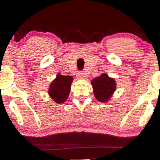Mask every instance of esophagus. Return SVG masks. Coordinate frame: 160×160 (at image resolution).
<instances>
[{
	"instance_id": "34e87169",
	"label": "esophagus",
	"mask_w": 160,
	"mask_h": 160,
	"mask_svg": "<svg viewBox=\"0 0 160 160\" xmlns=\"http://www.w3.org/2000/svg\"><path fill=\"white\" fill-rule=\"evenodd\" d=\"M78 79H85L86 78V74L82 73V72H80V73L78 74Z\"/></svg>"
}]
</instances>
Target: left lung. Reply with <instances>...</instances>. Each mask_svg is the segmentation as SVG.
<instances>
[{"label":"left lung","mask_w":160,"mask_h":160,"mask_svg":"<svg viewBox=\"0 0 160 160\" xmlns=\"http://www.w3.org/2000/svg\"><path fill=\"white\" fill-rule=\"evenodd\" d=\"M93 93L98 101L107 102L110 99L116 89L115 79L110 78L106 73H102L91 80Z\"/></svg>","instance_id":"left-lung-1"}]
</instances>
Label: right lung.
<instances>
[{
	"instance_id": "right-lung-1",
	"label": "right lung",
	"mask_w": 160,
	"mask_h": 160,
	"mask_svg": "<svg viewBox=\"0 0 160 160\" xmlns=\"http://www.w3.org/2000/svg\"><path fill=\"white\" fill-rule=\"evenodd\" d=\"M72 81L73 78L72 76H63L60 73L57 74L48 89L49 96L55 103L61 104L67 101L71 90Z\"/></svg>"
}]
</instances>
